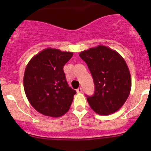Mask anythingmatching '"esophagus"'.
<instances>
[{
    "instance_id": "1",
    "label": "esophagus",
    "mask_w": 151,
    "mask_h": 151,
    "mask_svg": "<svg viewBox=\"0 0 151 151\" xmlns=\"http://www.w3.org/2000/svg\"><path fill=\"white\" fill-rule=\"evenodd\" d=\"M77 93H81V92H82V88H81V87L78 88V89H77Z\"/></svg>"
}]
</instances>
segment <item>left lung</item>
Masks as SVG:
<instances>
[{
    "label": "left lung",
    "mask_w": 151,
    "mask_h": 151,
    "mask_svg": "<svg viewBox=\"0 0 151 151\" xmlns=\"http://www.w3.org/2000/svg\"><path fill=\"white\" fill-rule=\"evenodd\" d=\"M86 62L95 85L93 96H87L91 109L99 115L115 113L124 104L131 89V78L124 59L104 45L79 53Z\"/></svg>",
    "instance_id": "obj_1"
}]
</instances>
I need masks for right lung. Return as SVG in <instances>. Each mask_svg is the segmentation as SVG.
<instances>
[{
  "instance_id": "1",
  "label": "right lung",
  "mask_w": 151,
  "mask_h": 151,
  "mask_svg": "<svg viewBox=\"0 0 151 151\" xmlns=\"http://www.w3.org/2000/svg\"><path fill=\"white\" fill-rule=\"evenodd\" d=\"M72 55L70 52L46 48L26 66L23 78L25 95L39 113L57 118L70 109L76 91L67 84L63 67Z\"/></svg>"
}]
</instances>
